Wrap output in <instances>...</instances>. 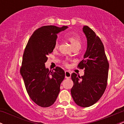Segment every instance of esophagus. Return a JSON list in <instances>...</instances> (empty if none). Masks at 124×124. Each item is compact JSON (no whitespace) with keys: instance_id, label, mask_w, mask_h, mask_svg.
I'll return each mask as SVG.
<instances>
[{"instance_id":"obj_1","label":"esophagus","mask_w":124,"mask_h":124,"mask_svg":"<svg viewBox=\"0 0 124 124\" xmlns=\"http://www.w3.org/2000/svg\"><path fill=\"white\" fill-rule=\"evenodd\" d=\"M65 78L69 79L70 78V77H71V73H70V72H69L68 70H66L65 72Z\"/></svg>"}]
</instances>
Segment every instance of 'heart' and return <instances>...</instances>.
<instances>
[{"label":"heart","instance_id":"obj_1","mask_svg":"<svg viewBox=\"0 0 124 124\" xmlns=\"http://www.w3.org/2000/svg\"><path fill=\"white\" fill-rule=\"evenodd\" d=\"M66 38L67 40L71 43L72 47H74L77 46H80L81 47V40L79 36L75 34H68L66 36ZM58 47V43H56L55 47L56 48Z\"/></svg>","mask_w":124,"mask_h":124}]
</instances>
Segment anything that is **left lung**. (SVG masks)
I'll use <instances>...</instances> for the list:
<instances>
[{
  "instance_id": "8db88e82",
  "label": "left lung",
  "mask_w": 124,
  "mask_h": 124,
  "mask_svg": "<svg viewBox=\"0 0 124 124\" xmlns=\"http://www.w3.org/2000/svg\"><path fill=\"white\" fill-rule=\"evenodd\" d=\"M82 31L86 38L87 47L84 59L78 66L85 68V72L81 77L72 73L73 86L70 92L78 105L89 107L95 104L104 93L108 81L109 63L100 38L88 26H84Z\"/></svg>"
}]
</instances>
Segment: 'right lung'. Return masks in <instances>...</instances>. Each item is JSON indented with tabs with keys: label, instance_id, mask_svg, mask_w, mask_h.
Here are the masks:
<instances>
[{
	"label": "right lung",
	"instance_id": "1",
	"mask_svg": "<svg viewBox=\"0 0 124 124\" xmlns=\"http://www.w3.org/2000/svg\"><path fill=\"white\" fill-rule=\"evenodd\" d=\"M68 28L49 25L38 28L31 36L24 50L20 75L31 100L41 107L54 104L65 78L62 68L56 67L54 70H49L45 63L47 56L55 48L57 35Z\"/></svg>",
	"mask_w": 124,
	"mask_h": 124
}]
</instances>
